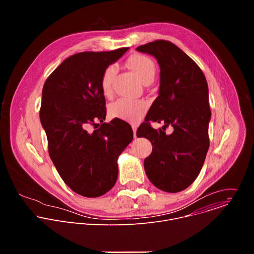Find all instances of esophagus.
I'll return each mask as SVG.
<instances>
[{"label": "esophagus", "mask_w": 254, "mask_h": 254, "mask_svg": "<svg viewBox=\"0 0 254 254\" xmlns=\"http://www.w3.org/2000/svg\"><path fill=\"white\" fill-rule=\"evenodd\" d=\"M131 127H132V131H133V136L136 137V128H137V127L135 125H132Z\"/></svg>", "instance_id": "1"}]
</instances>
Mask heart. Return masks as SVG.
<instances>
[{
    "label": "heart",
    "instance_id": "b5f03b06",
    "mask_svg": "<svg viewBox=\"0 0 254 254\" xmlns=\"http://www.w3.org/2000/svg\"><path fill=\"white\" fill-rule=\"evenodd\" d=\"M140 81L143 83L153 81L156 73V65L148 56L142 54H134L127 59V62ZM118 68L116 65H108L102 72L100 77V88L105 96H111L114 91V79ZM147 111V103L142 100L129 98H119L110 105V114L117 119L136 123L141 120Z\"/></svg>",
    "mask_w": 254,
    "mask_h": 254
}]
</instances>
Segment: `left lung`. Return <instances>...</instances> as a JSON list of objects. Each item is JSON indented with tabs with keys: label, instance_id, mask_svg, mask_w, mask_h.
<instances>
[{
	"label": "left lung",
	"instance_id": "8db88e82",
	"mask_svg": "<svg viewBox=\"0 0 254 254\" xmlns=\"http://www.w3.org/2000/svg\"><path fill=\"white\" fill-rule=\"evenodd\" d=\"M136 50L153 55L161 68L159 96L136 130L154 146L144 171L158 189L177 193L196 180L209 149L207 80L196 62L170 41L156 40ZM151 121L172 125L174 131L168 136L153 129Z\"/></svg>",
	"mask_w": 254,
	"mask_h": 254
}]
</instances>
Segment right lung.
<instances>
[{"label":"right lung","instance_id":"right-lung-1","mask_svg":"<svg viewBox=\"0 0 254 254\" xmlns=\"http://www.w3.org/2000/svg\"><path fill=\"white\" fill-rule=\"evenodd\" d=\"M127 49L72 55L43 86L40 121L49 156L64 183L87 198L102 196L115 186L118 157L133 137L130 126L120 119L103 123L106 108L100 88L103 70Z\"/></svg>","mask_w":254,"mask_h":254}]
</instances>
